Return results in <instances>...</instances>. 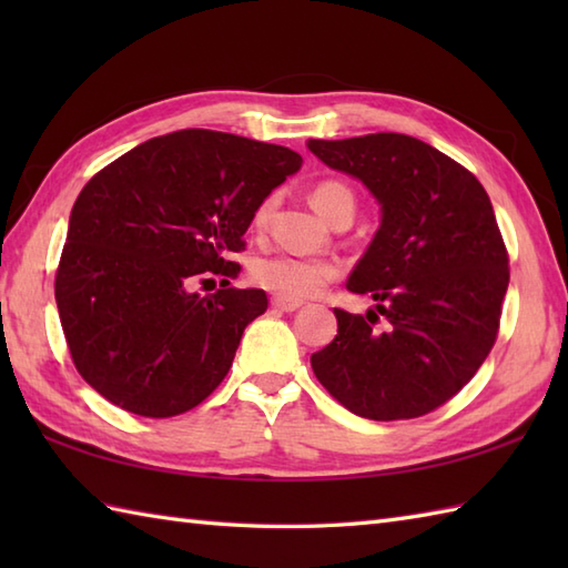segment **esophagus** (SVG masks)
I'll return each instance as SVG.
<instances>
[{"label":"esophagus","mask_w":568,"mask_h":568,"mask_svg":"<svg viewBox=\"0 0 568 568\" xmlns=\"http://www.w3.org/2000/svg\"><path fill=\"white\" fill-rule=\"evenodd\" d=\"M271 305L275 310H281V312H295V310L303 307V303H300V300H287V297H277V295L271 297Z\"/></svg>","instance_id":"34e87169"}]
</instances>
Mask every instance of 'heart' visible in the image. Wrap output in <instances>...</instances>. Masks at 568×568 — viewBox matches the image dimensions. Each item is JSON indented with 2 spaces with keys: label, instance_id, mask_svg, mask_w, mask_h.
I'll use <instances>...</instances> for the list:
<instances>
[{
  "label": "heart",
  "instance_id": "1",
  "mask_svg": "<svg viewBox=\"0 0 568 568\" xmlns=\"http://www.w3.org/2000/svg\"><path fill=\"white\" fill-rule=\"evenodd\" d=\"M312 202L315 207L332 220L339 212L356 210V197L348 185L339 180H320L312 187ZM273 197L263 200L258 210L253 212V226L263 229L271 220ZM344 265L336 258L324 256H300V253H263L251 263V281L268 293L287 300H303L317 295L324 285L342 275Z\"/></svg>",
  "mask_w": 568,
  "mask_h": 568
}]
</instances>
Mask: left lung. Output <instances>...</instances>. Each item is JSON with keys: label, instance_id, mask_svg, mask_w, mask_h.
I'll return each mask as SVG.
<instances>
[{"label": "left lung", "instance_id": "obj_1", "mask_svg": "<svg viewBox=\"0 0 568 568\" xmlns=\"http://www.w3.org/2000/svg\"><path fill=\"white\" fill-rule=\"evenodd\" d=\"M307 146L364 180L383 207L378 234L346 283L379 312L334 307L339 332L312 354V371L358 417L427 415L476 376L498 339L510 258L488 192L462 163L405 134Z\"/></svg>", "mask_w": 568, "mask_h": 568}]
</instances>
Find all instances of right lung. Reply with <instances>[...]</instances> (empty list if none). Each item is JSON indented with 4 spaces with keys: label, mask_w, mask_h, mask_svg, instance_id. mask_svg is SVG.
Returning <instances> with one entry per match:
<instances>
[{
    "label": "right lung",
    "mask_w": 568,
    "mask_h": 568,
    "mask_svg": "<svg viewBox=\"0 0 568 568\" xmlns=\"http://www.w3.org/2000/svg\"><path fill=\"white\" fill-rule=\"evenodd\" d=\"M303 165L291 149L210 129L155 136L104 165L82 187L55 271V303L70 358L112 405L175 417L212 395L263 291L236 277L229 253L271 190Z\"/></svg>",
    "instance_id": "1"
}]
</instances>
